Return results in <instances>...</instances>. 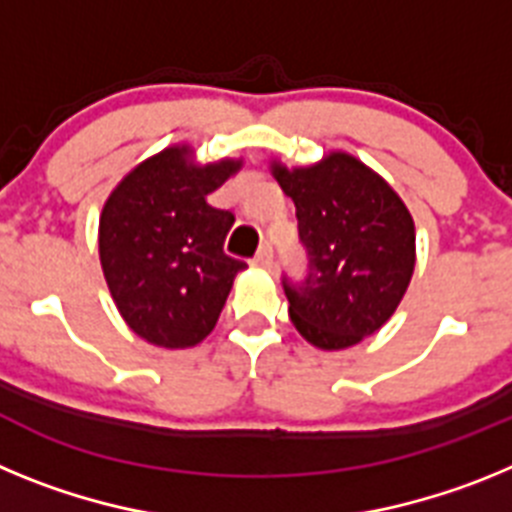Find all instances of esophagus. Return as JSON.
Listing matches in <instances>:
<instances>
[{"label":"esophagus","mask_w":512,"mask_h":512,"mask_svg":"<svg viewBox=\"0 0 512 512\" xmlns=\"http://www.w3.org/2000/svg\"><path fill=\"white\" fill-rule=\"evenodd\" d=\"M253 266H259V269H271L274 266V251H271V246L259 248V253L253 256Z\"/></svg>","instance_id":"esophagus-1"}]
</instances>
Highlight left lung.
Wrapping results in <instances>:
<instances>
[{
    "label": "left lung",
    "mask_w": 512,
    "mask_h": 512,
    "mask_svg": "<svg viewBox=\"0 0 512 512\" xmlns=\"http://www.w3.org/2000/svg\"><path fill=\"white\" fill-rule=\"evenodd\" d=\"M271 174L292 197L307 277L284 279L289 318L323 351L372 336L395 315L415 271V223L400 194L359 158L330 151L318 164Z\"/></svg>",
    "instance_id": "8db88e82"
}]
</instances>
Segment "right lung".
Segmentation results:
<instances>
[{
  "instance_id": "add662e5",
  "label": "right lung",
  "mask_w": 512,
  "mask_h": 512,
  "mask_svg": "<svg viewBox=\"0 0 512 512\" xmlns=\"http://www.w3.org/2000/svg\"><path fill=\"white\" fill-rule=\"evenodd\" d=\"M241 158L197 164L169 146L122 176L99 215V261L110 295L135 336L161 348H192L215 328L233 279L246 269L223 251L235 215L207 194Z\"/></svg>"
}]
</instances>
